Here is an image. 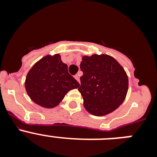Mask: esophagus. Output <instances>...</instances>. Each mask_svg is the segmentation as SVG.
<instances>
[{"label": "esophagus", "instance_id": "34e87169", "mask_svg": "<svg viewBox=\"0 0 157 157\" xmlns=\"http://www.w3.org/2000/svg\"><path fill=\"white\" fill-rule=\"evenodd\" d=\"M75 79L77 80L78 82H80V78H79V75H76L75 76Z\"/></svg>", "mask_w": 157, "mask_h": 157}]
</instances>
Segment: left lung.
<instances>
[{
  "label": "left lung",
  "mask_w": 157,
  "mask_h": 157,
  "mask_svg": "<svg viewBox=\"0 0 157 157\" xmlns=\"http://www.w3.org/2000/svg\"><path fill=\"white\" fill-rule=\"evenodd\" d=\"M78 91L85 109L94 116H105L123 102L128 90V78L123 67L108 55L83 56Z\"/></svg>",
  "instance_id": "8db88e82"
}]
</instances>
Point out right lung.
I'll list each match as a JSON object with an SVG mask.
<instances>
[{
  "mask_svg": "<svg viewBox=\"0 0 157 157\" xmlns=\"http://www.w3.org/2000/svg\"><path fill=\"white\" fill-rule=\"evenodd\" d=\"M79 86L68 73L67 65L60 56H46L32 67L25 82L26 90L32 101L44 108L52 109L58 105L65 94Z\"/></svg>",
  "mask_w": 157,
  "mask_h": 157,
  "instance_id": "right-lung-1",
  "label": "right lung"
}]
</instances>
